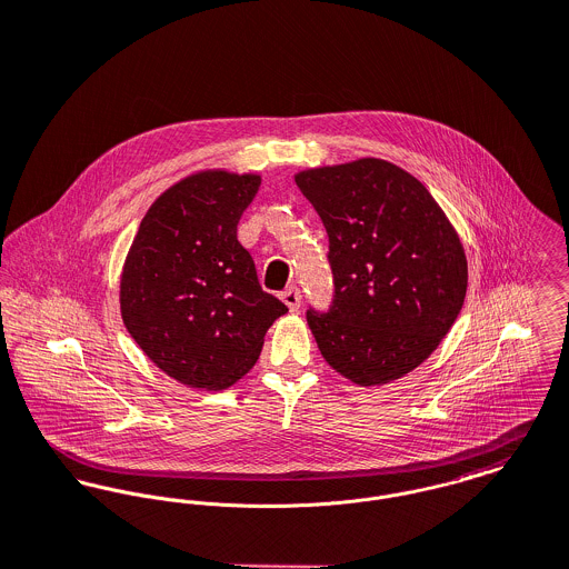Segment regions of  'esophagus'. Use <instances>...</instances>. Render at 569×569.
<instances>
[{"mask_svg":"<svg viewBox=\"0 0 569 569\" xmlns=\"http://www.w3.org/2000/svg\"><path fill=\"white\" fill-rule=\"evenodd\" d=\"M281 301L290 308V312H299V308H301V292H299V288L297 286L286 288L281 292Z\"/></svg>","mask_w":569,"mask_h":569,"instance_id":"34e87169","label":"esophagus"}]
</instances>
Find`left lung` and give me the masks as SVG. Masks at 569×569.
Masks as SVG:
<instances>
[{"mask_svg":"<svg viewBox=\"0 0 569 569\" xmlns=\"http://www.w3.org/2000/svg\"><path fill=\"white\" fill-rule=\"evenodd\" d=\"M329 238V310L310 306L322 358L373 386L417 369L460 315L467 259L441 207L412 174L360 159L297 174Z\"/></svg>","mask_w":569,"mask_h":569,"instance_id":"left-lung-1","label":"left lung"}]
</instances>
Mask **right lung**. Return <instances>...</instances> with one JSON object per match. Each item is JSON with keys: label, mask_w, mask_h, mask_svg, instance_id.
<instances>
[{"label": "right lung", "mask_w": 569, "mask_h": 569, "mask_svg": "<svg viewBox=\"0 0 569 569\" xmlns=\"http://www.w3.org/2000/svg\"><path fill=\"white\" fill-rule=\"evenodd\" d=\"M259 177L202 172L161 193L128 251L120 303L128 333L170 378L220 390L261 353L288 308L263 292L238 222Z\"/></svg>", "instance_id": "right-lung-1"}]
</instances>
